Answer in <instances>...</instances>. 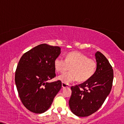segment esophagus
<instances>
[{
    "instance_id": "obj_1",
    "label": "esophagus",
    "mask_w": 124,
    "mask_h": 124,
    "mask_svg": "<svg viewBox=\"0 0 124 124\" xmlns=\"http://www.w3.org/2000/svg\"><path fill=\"white\" fill-rule=\"evenodd\" d=\"M70 86V85L65 84V83H63V82H62V88H69Z\"/></svg>"
}]
</instances>
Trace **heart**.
Wrapping results in <instances>:
<instances>
[{"label":"heart","instance_id":"heart-1","mask_svg":"<svg viewBox=\"0 0 124 124\" xmlns=\"http://www.w3.org/2000/svg\"><path fill=\"white\" fill-rule=\"evenodd\" d=\"M97 63L95 59L88 58L87 55L79 51H72L67 54L65 59L58 56L54 61V67L58 72L64 73L59 79L65 84L79 80L85 81L93 75L96 70Z\"/></svg>","mask_w":124,"mask_h":124}]
</instances>
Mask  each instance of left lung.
<instances>
[{
    "mask_svg": "<svg viewBox=\"0 0 124 124\" xmlns=\"http://www.w3.org/2000/svg\"><path fill=\"white\" fill-rule=\"evenodd\" d=\"M97 68L94 74L82 84L71 86L69 104L71 111L78 117H87L102 106L112 88V66L103 54H95Z\"/></svg>",
    "mask_w": 124,
    "mask_h": 124,
    "instance_id": "1",
    "label": "left lung"
}]
</instances>
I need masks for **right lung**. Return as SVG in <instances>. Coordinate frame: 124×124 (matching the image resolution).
Listing matches in <instances>:
<instances>
[{
    "instance_id": "right-lung-1",
    "label": "right lung",
    "mask_w": 124,
    "mask_h": 124,
    "mask_svg": "<svg viewBox=\"0 0 124 124\" xmlns=\"http://www.w3.org/2000/svg\"><path fill=\"white\" fill-rule=\"evenodd\" d=\"M61 48L41 44L23 54L15 74L21 101L31 112L40 114L48 109L62 87L61 80L48 83L56 77L54 61Z\"/></svg>"
}]
</instances>
